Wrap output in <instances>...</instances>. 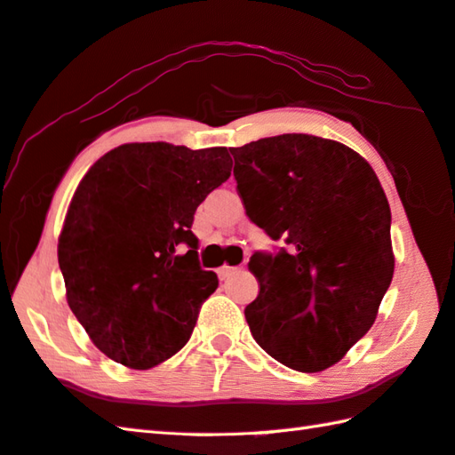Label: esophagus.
<instances>
[{
	"mask_svg": "<svg viewBox=\"0 0 455 455\" xmlns=\"http://www.w3.org/2000/svg\"><path fill=\"white\" fill-rule=\"evenodd\" d=\"M236 270H238V268H235V266H222V268H219L217 274H219L220 280H228L230 275H233Z\"/></svg>",
	"mask_w": 455,
	"mask_h": 455,
	"instance_id": "34e87169",
	"label": "esophagus"
}]
</instances>
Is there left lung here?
Wrapping results in <instances>:
<instances>
[{
    "label": "left lung",
    "mask_w": 455,
    "mask_h": 455,
    "mask_svg": "<svg viewBox=\"0 0 455 455\" xmlns=\"http://www.w3.org/2000/svg\"><path fill=\"white\" fill-rule=\"evenodd\" d=\"M230 154L248 219L288 244L248 262L260 283L248 327L286 367L325 371L375 323L393 280L387 195L357 151L333 140L283 133Z\"/></svg>",
    "instance_id": "obj_1"
}]
</instances>
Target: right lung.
I'll return each instance as SVG.
<instances>
[{"label":"right lung","mask_w":455,"mask_h":455,"mask_svg":"<svg viewBox=\"0 0 455 455\" xmlns=\"http://www.w3.org/2000/svg\"><path fill=\"white\" fill-rule=\"evenodd\" d=\"M227 148L126 144L88 169L59 238L67 301L106 357L146 371L189 341L217 290L193 215L230 177Z\"/></svg>","instance_id":"right-lung-1"}]
</instances>
